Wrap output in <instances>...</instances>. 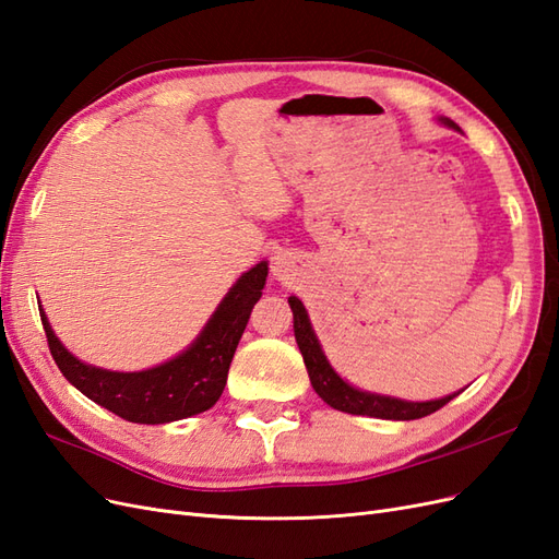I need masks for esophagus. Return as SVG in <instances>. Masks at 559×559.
<instances>
[{
    "mask_svg": "<svg viewBox=\"0 0 559 559\" xmlns=\"http://www.w3.org/2000/svg\"><path fill=\"white\" fill-rule=\"evenodd\" d=\"M292 273V259L286 257V253H277V257L273 259V275L277 280H286Z\"/></svg>",
    "mask_w": 559,
    "mask_h": 559,
    "instance_id": "34e87169",
    "label": "esophagus"
}]
</instances>
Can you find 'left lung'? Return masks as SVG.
<instances>
[{
	"mask_svg": "<svg viewBox=\"0 0 559 559\" xmlns=\"http://www.w3.org/2000/svg\"><path fill=\"white\" fill-rule=\"evenodd\" d=\"M450 128H456L452 121H443ZM289 306L294 310V333H296V343L302 354V361H306L310 382L314 386V392L324 399L331 408L343 411L349 415H368V417H380V419H419L427 417L436 411H441L445 403H450L456 394L438 399V401H427V403H411V401H399V399H389V396H378V394H368L359 392V389L349 386L341 376L335 373L331 364L326 361L324 352H321L317 335L310 326V319L302 302L296 296H289Z\"/></svg>",
	"mask_w": 559,
	"mask_h": 559,
	"instance_id": "8db88e82",
	"label": "left lung"
}]
</instances>
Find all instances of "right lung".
<instances>
[{"label":"right lung","mask_w":559,"mask_h":559,"mask_svg":"<svg viewBox=\"0 0 559 559\" xmlns=\"http://www.w3.org/2000/svg\"><path fill=\"white\" fill-rule=\"evenodd\" d=\"M265 277L267 263L253 265L235 282L189 349L177 359L142 373H114L81 364L60 345L44 310L39 314L50 354L62 376L81 394L134 425H165L205 413L222 396L233 354L238 349L253 306L261 298Z\"/></svg>","instance_id":"obj_1"}]
</instances>
